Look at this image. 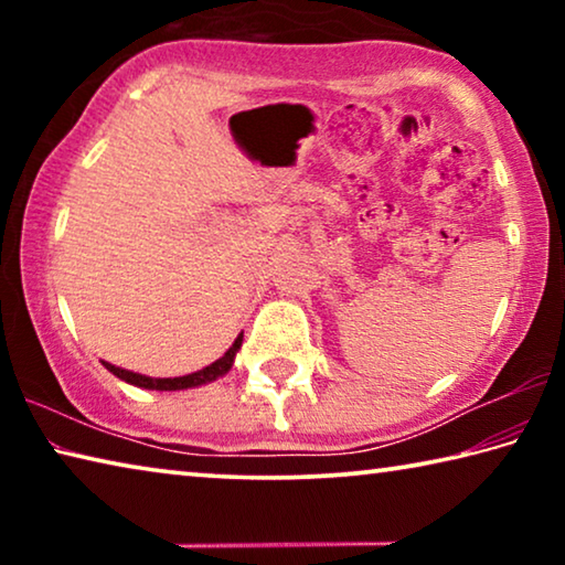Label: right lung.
Listing matches in <instances>:
<instances>
[{
  "mask_svg": "<svg viewBox=\"0 0 565 565\" xmlns=\"http://www.w3.org/2000/svg\"><path fill=\"white\" fill-rule=\"evenodd\" d=\"M242 341H244V333H238L236 341L228 347V351L224 353L222 359H216L214 363H209L202 371H194V374H186V376H174V379H151L145 374H134V371L127 369H119L114 366V363L102 361L104 366H107L114 376L127 381L131 386H139V388H149V391H181V388H194V386H202V384H212L218 376H224L232 371L234 366V359H236V351L242 349Z\"/></svg>",
  "mask_w": 565,
  "mask_h": 565,
  "instance_id": "add662e5",
  "label": "right lung"
}]
</instances>
